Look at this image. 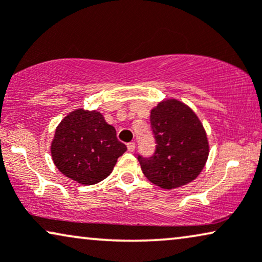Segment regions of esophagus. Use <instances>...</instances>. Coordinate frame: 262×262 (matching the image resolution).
<instances>
[{
    "label": "esophagus",
    "mask_w": 262,
    "mask_h": 262,
    "mask_svg": "<svg viewBox=\"0 0 262 262\" xmlns=\"http://www.w3.org/2000/svg\"><path fill=\"white\" fill-rule=\"evenodd\" d=\"M135 148H136V143H135V142H130V143H127L128 151H134Z\"/></svg>",
    "instance_id": "34e87169"
}]
</instances>
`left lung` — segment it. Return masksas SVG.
Instances as JSON below:
<instances>
[{"mask_svg":"<svg viewBox=\"0 0 262 262\" xmlns=\"http://www.w3.org/2000/svg\"><path fill=\"white\" fill-rule=\"evenodd\" d=\"M155 152L138 155L144 176L162 189H176L192 182L205 167L208 139L198 115L183 102L171 98L150 112Z\"/></svg>","mask_w":262,"mask_h":262,"instance_id":"1","label":"left lung"}]
</instances>
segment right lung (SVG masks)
<instances>
[{
	"label": "right lung",
	"mask_w": 262,
	"mask_h": 262,
	"mask_svg": "<svg viewBox=\"0 0 262 262\" xmlns=\"http://www.w3.org/2000/svg\"><path fill=\"white\" fill-rule=\"evenodd\" d=\"M126 149L100 112L77 110L56 127L50 150L62 174L83 185H93L111 174Z\"/></svg>",
	"instance_id": "1"
}]
</instances>
